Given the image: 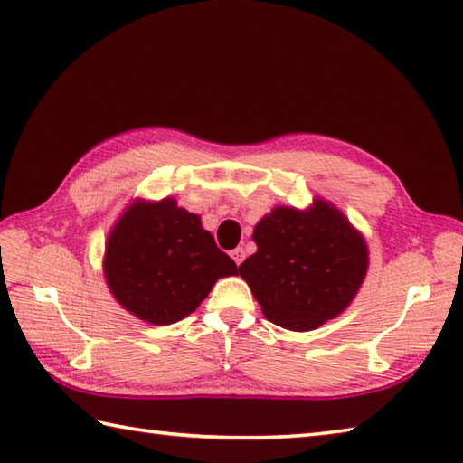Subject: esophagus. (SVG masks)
<instances>
[{"mask_svg": "<svg viewBox=\"0 0 463 463\" xmlns=\"http://www.w3.org/2000/svg\"><path fill=\"white\" fill-rule=\"evenodd\" d=\"M231 257H232V260L234 262H237V267H239V264L244 260V257H247V254H244V249H234V250H231Z\"/></svg>", "mask_w": 463, "mask_h": 463, "instance_id": "obj_1", "label": "esophagus"}]
</instances>
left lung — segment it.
Wrapping results in <instances>:
<instances>
[{
    "mask_svg": "<svg viewBox=\"0 0 463 463\" xmlns=\"http://www.w3.org/2000/svg\"><path fill=\"white\" fill-rule=\"evenodd\" d=\"M257 252L239 272L262 314L294 332L322 326L348 307L368 270V247L336 206H277L252 234Z\"/></svg>",
    "mask_w": 463,
    "mask_h": 463,
    "instance_id": "1",
    "label": "left lung"
}]
</instances>
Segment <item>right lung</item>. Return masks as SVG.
<instances>
[{
  "instance_id": "right-lung-1",
  "label": "right lung",
  "mask_w": 463,
  "mask_h": 463,
  "mask_svg": "<svg viewBox=\"0 0 463 463\" xmlns=\"http://www.w3.org/2000/svg\"><path fill=\"white\" fill-rule=\"evenodd\" d=\"M107 287L125 310L155 326L189 317L214 282L239 274L201 216L175 199L135 201L105 244Z\"/></svg>"
}]
</instances>
